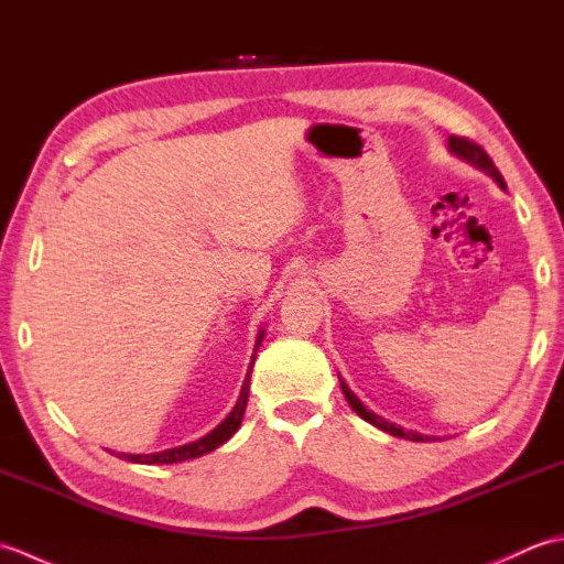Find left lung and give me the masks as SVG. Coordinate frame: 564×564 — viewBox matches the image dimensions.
Instances as JSON below:
<instances>
[{"label":"left lung","mask_w":564,"mask_h":564,"mask_svg":"<svg viewBox=\"0 0 564 564\" xmlns=\"http://www.w3.org/2000/svg\"><path fill=\"white\" fill-rule=\"evenodd\" d=\"M448 150L455 154V158H460L463 162L473 164V166H477V170H482L485 174L492 176L495 182H497L501 188H507V184H505V176L499 174V170L495 166V162L489 160V154H487L480 145H475V142H470L467 138L451 135V138H448ZM339 382H341V392H344L346 402H349V404H351V410H354L358 416H361V419H366L368 424L378 426L380 431H386V434H390V436L406 438V441H431V438H434V436H422V434H416V431H404V429H402V426H398V424L386 422V419H382V416H378V414H373L370 410H366L364 402L356 398V394L351 392V388L346 386L344 380H339Z\"/></svg>","instance_id":"1"}]
</instances>
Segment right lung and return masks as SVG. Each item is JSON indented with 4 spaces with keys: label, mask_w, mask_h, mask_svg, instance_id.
<instances>
[{
    "label": "right lung",
    "mask_w": 564,
    "mask_h": 564,
    "mask_svg": "<svg viewBox=\"0 0 564 564\" xmlns=\"http://www.w3.org/2000/svg\"><path fill=\"white\" fill-rule=\"evenodd\" d=\"M261 341H263V329H259V334H257V346H254V354H251V364H254L257 349H259ZM251 364H249L247 378L242 382V390H239V400L232 406V412L227 414L223 422L210 431V434H206V436L198 438V441L184 443V446L166 448V451H160V453H138V455L118 453V458L130 460V463H140V465H172V463H184V460H191V458H200V455H206V453L215 451L218 446H223L225 441L232 438V434L239 429V424H242V416H245V410H247V400H249V378H251V368H254Z\"/></svg>",
    "instance_id": "obj_1"
}]
</instances>
